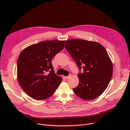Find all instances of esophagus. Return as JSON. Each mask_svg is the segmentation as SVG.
<instances>
[{
	"label": "esophagus",
	"mask_w": 130,
	"mask_h": 130,
	"mask_svg": "<svg viewBox=\"0 0 130 130\" xmlns=\"http://www.w3.org/2000/svg\"><path fill=\"white\" fill-rule=\"evenodd\" d=\"M70 77V76H67V77H64V78L66 79H68V78H69Z\"/></svg>",
	"instance_id": "esophagus-1"
}]
</instances>
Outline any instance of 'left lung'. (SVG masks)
<instances>
[{
    "mask_svg": "<svg viewBox=\"0 0 130 130\" xmlns=\"http://www.w3.org/2000/svg\"><path fill=\"white\" fill-rule=\"evenodd\" d=\"M65 47L75 60L82 73H79L78 85L73 89L75 94L85 100L100 96L108 85L112 77V61L100 44L84 40L66 41Z\"/></svg>",
    "mask_w": 130,
    "mask_h": 130,
    "instance_id": "8db88e82",
    "label": "left lung"
}]
</instances>
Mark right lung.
Instances as JSON below:
<instances>
[{"mask_svg": "<svg viewBox=\"0 0 130 130\" xmlns=\"http://www.w3.org/2000/svg\"><path fill=\"white\" fill-rule=\"evenodd\" d=\"M65 42L43 41L21 52L17 62V79L23 90L32 98L43 100L49 98L61 83L62 78L54 73L51 60L63 49Z\"/></svg>", "mask_w": 130, "mask_h": 130, "instance_id": "add662e5", "label": "right lung"}]
</instances>
